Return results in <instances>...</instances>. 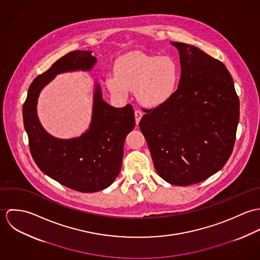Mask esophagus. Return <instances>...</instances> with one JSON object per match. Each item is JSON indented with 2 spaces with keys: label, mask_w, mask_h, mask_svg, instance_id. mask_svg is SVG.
Here are the masks:
<instances>
[{
  "label": "esophagus",
  "mask_w": 260,
  "mask_h": 260,
  "mask_svg": "<svg viewBox=\"0 0 260 260\" xmlns=\"http://www.w3.org/2000/svg\"><path fill=\"white\" fill-rule=\"evenodd\" d=\"M142 116H143V113L140 111L139 109H135V120H136V124H138L139 123V121H140V119L142 118Z\"/></svg>",
  "instance_id": "obj_1"
}]
</instances>
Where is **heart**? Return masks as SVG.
I'll use <instances>...</instances> for the list:
<instances>
[{"instance_id":"obj_1","label":"heart","mask_w":260,"mask_h":260,"mask_svg":"<svg viewBox=\"0 0 260 260\" xmlns=\"http://www.w3.org/2000/svg\"><path fill=\"white\" fill-rule=\"evenodd\" d=\"M179 79V66L171 57L133 52L118 59L115 73L108 75L106 83L118 97H126L129 89H135L137 99L143 105L153 107L174 94Z\"/></svg>"}]
</instances>
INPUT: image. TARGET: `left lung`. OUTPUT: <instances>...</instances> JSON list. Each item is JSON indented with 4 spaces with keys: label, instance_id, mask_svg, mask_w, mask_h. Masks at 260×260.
Wrapping results in <instances>:
<instances>
[{
    "label": "left lung",
    "instance_id": "1",
    "mask_svg": "<svg viewBox=\"0 0 260 260\" xmlns=\"http://www.w3.org/2000/svg\"><path fill=\"white\" fill-rule=\"evenodd\" d=\"M174 94L140 120L158 175L170 184L199 183L219 171L236 138L239 99L222 62L185 43Z\"/></svg>",
    "mask_w": 260,
    "mask_h": 260
}]
</instances>
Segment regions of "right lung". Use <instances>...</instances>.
Listing matches in <instances>:
<instances>
[{"label":"right lung","mask_w":260,"mask_h":260,"mask_svg":"<svg viewBox=\"0 0 260 260\" xmlns=\"http://www.w3.org/2000/svg\"><path fill=\"white\" fill-rule=\"evenodd\" d=\"M91 53L73 51L57 60L34 79L23 105L24 126L38 167L60 184L83 193L103 190L119 175L125 138L135 127L133 107L130 104L123 108L110 106L102 100L97 85L89 130L81 137L63 140L52 137L43 129L36 105L41 89L56 75L90 70L96 63Z\"/></svg>","instance_id":"1"}]
</instances>
